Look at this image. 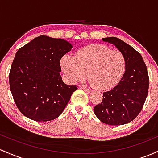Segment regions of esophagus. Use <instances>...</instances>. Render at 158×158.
Masks as SVG:
<instances>
[{"instance_id": "obj_1", "label": "esophagus", "mask_w": 158, "mask_h": 158, "mask_svg": "<svg viewBox=\"0 0 158 158\" xmlns=\"http://www.w3.org/2000/svg\"><path fill=\"white\" fill-rule=\"evenodd\" d=\"M80 88H81V89H82V90H84L85 91H86V92H90V91H91V90H90L88 89V88H87L86 87H84V86H81Z\"/></svg>"}]
</instances>
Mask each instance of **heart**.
Returning <instances> with one entry per match:
<instances>
[{
	"label": "heart",
	"instance_id": "b5f03b06",
	"mask_svg": "<svg viewBox=\"0 0 158 158\" xmlns=\"http://www.w3.org/2000/svg\"><path fill=\"white\" fill-rule=\"evenodd\" d=\"M61 66L70 82L81 81L87 71L94 88L106 90L120 81L126 70V59L122 52L106 45L90 44L78 50L75 57L63 56Z\"/></svg>",
	"mask_w": 158,
	"mask_h": 158
}]
</instances>
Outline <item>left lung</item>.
I'll use <instances>...</instances> for the list:
<instances>
[{
    "mask_svg": "<svg viewBox=\"0 0 158 158\" xmlns=\"http://www.w3.org/2000/svg\"><path fill=\"white\" fill-rule=\"evenodd\" d=\"M114 45L126 59V71L118 85L103 93L102 101L94 111L102 123L120 126L137 117L148 95L149 79L146 64L135 49L116 37L102 39Z\"/></svg>",
    "mask_w": 158,
    "mask_h": 158,
    "instance_id": "1",
    "label": "left lung"
}]
</instances>
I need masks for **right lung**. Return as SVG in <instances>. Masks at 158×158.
<instances>
[{"mask_svg":"<svg viewBox=\"0 0 158 158\" xmlns=\"http://www.w3.org/2000/svg\"><path fill=\"white\" fill-rule=\"evenodd\" d=\"M72 44L62 39L40 35L18 50L9 79L16 106L23 115L38 122L57 118L77 85H66L60 60Z\"/></svg>","mask_w":158,"mask_h":158,"instance_id":"1","label":"right lung"}]
</instances>
